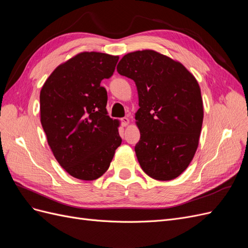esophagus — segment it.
<instances>
[{
    "instance_id": "1",
    "label": "esophagus",
    "mask_w": 248,
    "mask_h": 248,
    "mask_svg": "<svg viewBox=\"0 0 248 248\" xmlns=\"http://www.w3.org/2000/svg\"><path fill=\"white\" fill-rule=\"evenodd\" d=\"M121 121H122V125L124 126V127H126V126H128L129 124H130V120L127 118V117H124V118H122L121 119Z\"/></svg>"
}]
</instances>
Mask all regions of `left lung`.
<instances>
[{"label": "left lung", "mask_w": 248, "mask_h": 248, "mask_svg": "<svg viewBox=\"0 0 248 248\" xmlns=\"http://www.w3.org/2000/svg\"><path fill=\"white\" fill-rule=\"evenodd\" d=\"M117 71L138 88L140 140L134 150L140 168L159 181L176 179L199 146L204 107L197 78L182 63L153 49L125 55Z\"/></svg>", "instance_id": "1"}]
</instances>
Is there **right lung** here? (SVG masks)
Here are the masks:
<instances>
[{
    "label": "right lung",
    "mask_w": 248,
    "mask_h": 248,
    "mask_svg": "<svg viewBox=\"0 0 248 248\" xmlns=\"http://www.w3.org/2000/svg\"><path fill=\"white\" fill-rule=\"evenodd\" d=\"M119 56L82 51L60 64L40 91V121L55 158L85 181L109 168L121 145L120 121L108 115V92L100 86L115 71Z\"/></svg>",
    "instance_id": "add662e5"
}]
</instances>
